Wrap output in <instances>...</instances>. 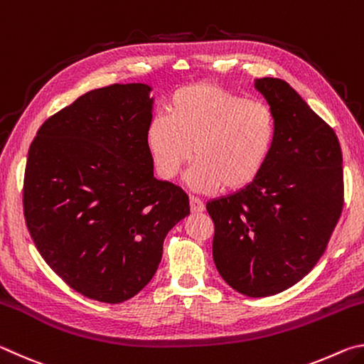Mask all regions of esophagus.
<instances>
[{"label":"esophagus","instance_id":"obj_1","mask_svg":"<svg viewBox=\"0 0 364 364\" xmlns=\"http://www.w3.org/2000/svg\"><path fill=\"white\" fill-rule=\"evenodd\" d=\"M189 205H191V212H193V213H202V212L205 210L204 202H202L199 197L191 196L189 197Z\"/></svg>","mask_w":364,"mask_h":364}]
</instances>
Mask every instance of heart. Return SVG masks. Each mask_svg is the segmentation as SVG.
I'll use <instances>...</instances> for the list:
<instances>
[{"label":"heart","mask_w":364,"mask_h":364,"mask_svg":"<svg viewBox=\"0 0 364 364\" xmlns=\"http://www.w3.org/2000/svg\"><path fill=\"white\" fill-rule=\"evenodd\" d=\"M274 138L276 117L268 104L210 83L178 91L168 115L154 117L146 132L159 176L171 180L194 156L188 183L200 193L247 186L263 170Z\"/></svg>","instance_id":"obj_1"}]
</instances>
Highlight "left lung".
I'll use <instances>...</instances> for the list:
<instances>
[{
	"label": "left lung",
	"mask_w": 364,
	"mask_h": 364,
	"mask_svg": "<svg viewBox=\"0 0 364 364\" xmlns=\"http://www.w3.org/2000/svg\"><path fill=\"white\" fill-rule=\"evenodd\" d=\"M255 88L276 117L273 149L254 181L207 202L213 262L247 297L279 294L324 254L343 207L342 151L332 128L279 78Z\"/></svg>",
	"instance_id": "1"
}]
</instances>
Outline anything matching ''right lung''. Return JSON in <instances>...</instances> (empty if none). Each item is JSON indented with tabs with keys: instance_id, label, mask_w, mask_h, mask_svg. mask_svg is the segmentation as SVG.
<instances>
[{
	"instance_id": "1",
	"label": "right lung",
	"mask_w": 364,
	"mask_h": 364,
	"mask_svg": "<svg viewBox=\"0 0 364 364\" xmlns=\"http://www.w3.org/2000/svg\"><path fill=\"white\" fill-rule=\"evenodd\" d=\"M151 86L88 91L40 127L23 215L36 249L85 297L120 304L156 274L164 239L189 215L181 188L154 178Z\"/></svg>"
}]
</instances>
